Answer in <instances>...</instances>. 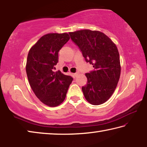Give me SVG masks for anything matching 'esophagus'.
Here are the masks:
<instances>
[{"mask_svg":"<svg viewBox=\"0 0 147 147\" xmlns=\"http://www.w3.org/2000/svg\"><path fill=\"white\" fill-rule=\"evenodd\" d=\"M78 74H79V73L78 72H77V73H75V74H74V77H77L78 76Z\"/></svg>","mask_w":147,"mask_h":147,"instance_id":"esophagus-1","label":"esophagus"}]
</instances>
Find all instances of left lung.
<instances>
[{"mask_svg":"<svg viewBox=\"0 0 147 147\" xmlns=\"http://www.w3.org/2000/svg\"><path fill=\"white\" fill-rule=\"evenodd\" d=\"M86 62L94 69L85 76L87 84L82 86L86 100L91 104H102L111 96L121 76L120 57L116 45L100 31L81 30L69 32Z\"/></svg>","mask_w":147,"mask_h":147,"instance_id":"1","label":"left lung"}]
</instances>
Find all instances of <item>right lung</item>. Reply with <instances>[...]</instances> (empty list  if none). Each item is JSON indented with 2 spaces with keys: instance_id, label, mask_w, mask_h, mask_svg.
<instances>
[{
  "instance_id": "right-lung-1",
  "label": "right lung",
  "mask_w": 147,
  "mask_h": 147,
  "mask_svg": "<svg viewBox=\"0 0 147 147\" xmlns=\"http://www.w3.org/2000/svg\"><path fill=\"white\" fill-rule=\"evenodd\" d=\"M69 40L68 34H45L30 48L26 60V71L33 92L41 102L49 107L63 102L72 77L55 72L60 49Z\"/></svg>"
}]
</instances>
